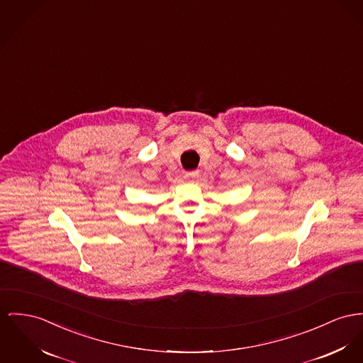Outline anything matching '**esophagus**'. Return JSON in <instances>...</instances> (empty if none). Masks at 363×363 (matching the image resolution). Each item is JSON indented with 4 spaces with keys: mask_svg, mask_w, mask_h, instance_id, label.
Wrapping results in <instances>:
<instances>
[{
    "mask_svg": "<svg viewBox=\"0 0 363 363\" xmlns=\"http://www.w3.org/2000/svg\"><path fill=\"white\" fill-rule=\"evenodd\" d=\"M199 176V172L198 170H191V172H187L184 174V177L189 180V182H194V179H196Z\"/></svg>",
    "mask_w": 363,
    "mask_h": 363,
    "instance_id": "obj_1",
    "label": "esophagus"
}]
</instances>
